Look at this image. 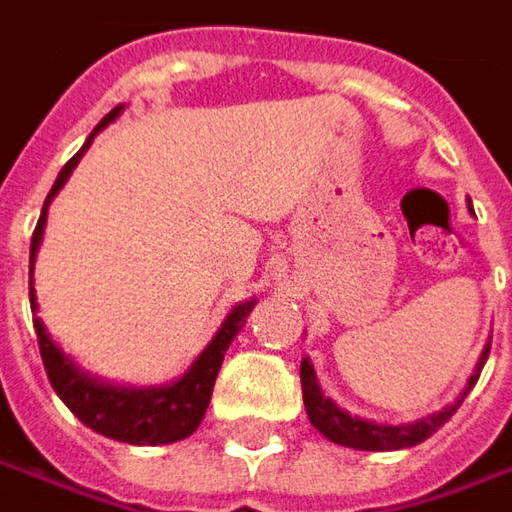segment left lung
<instances>
[{"mask_svg": "<svg viewBox=\"0 0 512 512\" xmlns=\"http://www.w3.org/2000/svg\"><path fill=\"white\" fill-rule=\"evenodd\" d=\"M471 208V205H468ZM473 214V208H471ZM490 355V344H485L482 355H479V363L473 369V375L468 377L462 394L456 397L451 406H445L442 411H434L428 417H420L414 423H375V420H366V417H358V414H349L344 408L338 406L332 397L324 394L318 377H315V369H312L310 358H301V394H304V406H307V417L310 423L315 425V431H321L329 442L335 445H344V448H358V451H400V448H411V445H420L425 442L434 431H440L442 425L451 420L456 408L462 406V400L468 397L476 380H479V372L485 366V360Z\"/></svg>", "mask_w": 512, "mask_h": 512, "instance_id": "obj_1", "label": "left lung"}]
</instances>
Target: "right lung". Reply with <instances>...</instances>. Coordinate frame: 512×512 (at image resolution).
<instances>
[{
  "mask_svg": "<svg viewBox=\"0 0 512 512\" xmlns=\"http://www.w3.org/2000/svg\"><path fill=\"white\" fill-rule=\"evenodd\" d=\"M120 112H123V104L115 106L92 129V135L84 140L81 152L61 168V174L56 177V183L44 200L39 225H36L33 239H30V310L33 312L39 310L36 290H33V264L39 256L41 239H44L47 208L56 200V194L64 188V183L70 180L72 168L81 163V157L87 154L95 135L104 132L112 120H118ZM253 307H256V298H248V301L231 307L225 321L214 332V338L194 358V363L177 380L160 383V386H123V383H112L104 377L89 375L50 338L44 321L36 315H33V327L39 335V352L47 377H50L58 397L64 400V406L70 408L81 423L92 428L95 434L109 437V440L129 442V445H168V442L191 437L200 428L205 408H208L211 394H214L216 375H219V366L225 360V352L233 344V338L242 332Z\"/></svg>",
  "mask_w": 512,
  "mask_h": 512,
  "instance_id": "right-lung-1",
  "label": "right lung"
}]
</instances>
